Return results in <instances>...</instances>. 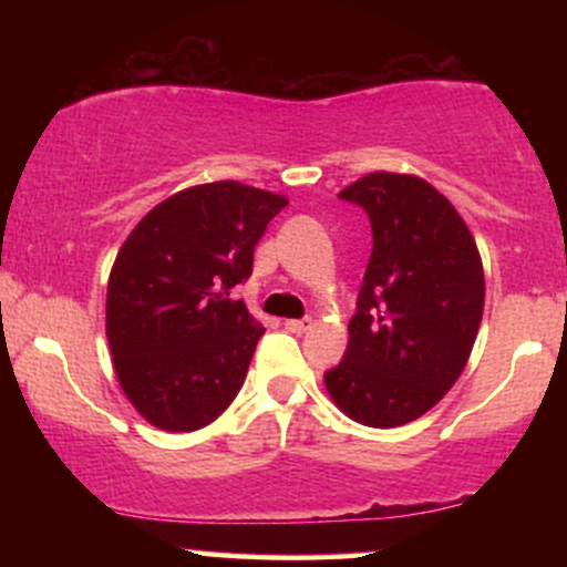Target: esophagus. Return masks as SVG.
Returning <instances> with one entry per match:
<instances>
[{
  "label": "esophagus",
  "mask_w": 567,
  "mask_h": 567,
  "mask_svg": "<svg viewBox=\"0 0 567 567\" xmlns=\"http://www.w3.org/2000/svg\"><path fill=\"white\" fill-rule=\"evenodd\" d=\"M285 328H288L290 333H306V330L311 328V320L309 317H301V320H285Z\"/></svg>",
  "instance_id": "34e87169"
}]
</instances>
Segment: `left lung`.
<instances>
[{
	"mask_svg": "<svg viewBox=\"0 0 567 567\" xmlns=\"http://www.w3.org/2000/svg\"><path fill=\"white\" fill-rule=\"evenodd\" d=\"M338 197L368 213L373 252L349 347L324 386L360 424H410L470 360L485 306L483 261L455 207L415 175L370 173Z\"/></svg>",
	"mask_w": 567,
	"mask_h": 567,
	"instance_id": "left-lung-1",
	"label": "left lung"
}]
</instances>
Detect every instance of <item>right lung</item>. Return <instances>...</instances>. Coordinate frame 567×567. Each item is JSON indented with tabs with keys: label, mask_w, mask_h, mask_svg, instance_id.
Here are the masks:
<instances>
[{
	"label": "right lung",
	"mask_w": 567,
	"mask_h": 567,
	"mask_svg": "<svg viewBox=\"0 0 567 567\" xmlns=\"http://www.w3.org/2000/svg\"><path fill=\"white\" fill-rule=\"evenodd\" d=\"M288 199L237 181L192 186L146 213L116 256L106 336L127 400L148 424L194 432L243 389L261 322L229 296Z\"/></svg>",
	"instance_id": "right-lung-1"
}]
</instances>
